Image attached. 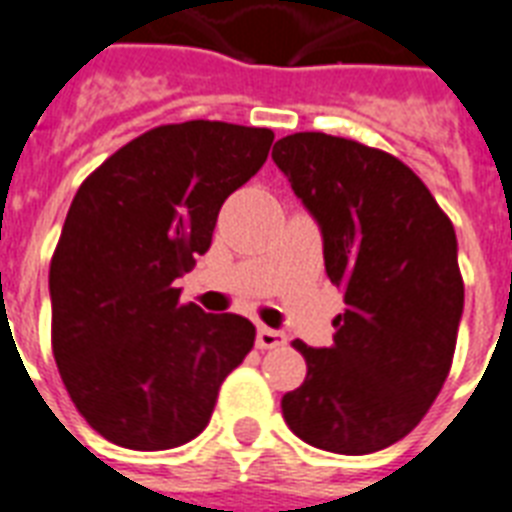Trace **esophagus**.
<instances>
[{"mask_svg": "<svg viewBox=\"0 0 512 512\" xmlns=\"http://www.w3.org/2000/svg\"><path fill=\"white\" fill-rule=\"evenodd\" d=\"M287 343V335L279 333V330H271V327H257V349H279Z\"/></svg>", "mask_w": 512, "mask_h": 512, "instance_id": "1", "label": "esophagus"}]
</instances>
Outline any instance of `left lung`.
Returning <instances> with one entry per match:
<instances>
[{
  "mask_svg": "<svg viewBox=\"0 0 512 512\" xmlns=\"http://www.w3.org/2000/svg\"><path fill=\"white\" fill-rule=\"evenodd\" d=\"M271 158L319 225L346 303L333 346L292 343L308 373L282 397L284 421L308 446L373 454L424 419L451 370L464 308L454 225L389 152L306 131Z\"/></svg>",
  "mask_w": 512,
  "mask_h": 512,
  "instance_id": "8db88e82",
  "label": "left lung"
}]
</instances>
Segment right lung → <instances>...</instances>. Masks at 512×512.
Wrapping results in <instances>:
<instances>
[{"instance_id": "add662e5", "label": "right lung", "mask_w": 512, "mask_h": 512, "mask_svg": "<svg viewBox=\"0 0 512 512\" xmlns=\"http://www.w3.org/2000/svg\"><path fill=\"white\" fill-rule=\"evenodd\" d=\"M268 128L187 120L109 155L74 195L50 263L53 354L77 411L134 451L198 438L255 346L239 314L179 303L225 198L263 169Z\"/></svg>"}]
</instances>
